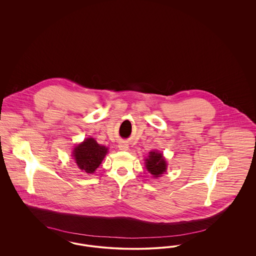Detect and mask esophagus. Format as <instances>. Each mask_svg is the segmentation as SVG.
<instances>
[{
    "label": "esophagus",
    "instance_id": "1",
    "mask_svg": "<svg viewBox=\"0 0 256 256\" xmlns=\"http://www.w3.org/2000/svg\"><path fill=\"white\" fill-rule=\"evenodd\" d=\"M118 146H119V150H128V145L126 142H121Z\"/></svg>",
    "mask_w": 256,
    "mask_h": 256
}]
</instances>
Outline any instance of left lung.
Instances as JSON below:
<instances>
[{"label": "left lung", "mask_w": 256, "mask_h": 256, "mask_svg": "<svg viewBox=\"0 0 256 256\" xmlns=\"http://www.w3.org/2000/svg\"><path fill=\"white\" fill-rule=\"evenodd\" d=\"M146 161V169L154 178H158L166 170V161L163 158L162 154L150 152Z\"/></svg>", "instance_id": "left-lung-1"}]
</instances>
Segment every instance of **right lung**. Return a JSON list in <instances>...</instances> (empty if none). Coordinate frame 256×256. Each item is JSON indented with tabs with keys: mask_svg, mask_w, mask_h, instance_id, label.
Masks as SVG:
<instances>
[{
	"mask_svg": "<svg viewBox=\"0 0 256 256\" xmlns=\"http://www.w3.org/2000/svg\"><path fill=\"white\" fill-rule=\"evenodd\" d=\"M108 152V148L98 145L93 138H87L74 150V158L80 170L92 174Z\"/></svg>",
	"mask_w": 256,
	"mask_h": 256,
	"instance_id": "obj_1",
	"label": "right lung"
}]
</instances>
